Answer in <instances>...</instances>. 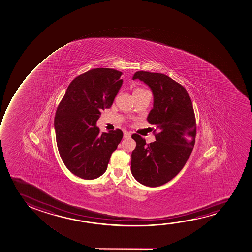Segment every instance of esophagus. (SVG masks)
Wrapping results in <instances>:
<instances>
[{
	"instance_id": "34e87169",
	"label": "esophagus",
	"mask_w": 252,
	"mask_h": 252,
	"mask_svg": "<svg viewBox=\"0 0 252 252\" xmlns=\"http://www.w3.org/2000/svg\"><path fill=\"white\" fill-rule=\"evenodd\" d=\"M131 134L128 131H124V138H130Z\"/></svg>"
}]
</instances>
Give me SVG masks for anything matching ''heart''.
Listing matches in <instances>:
<instances>
[{"instance_id":"heart-1","label":"heart","mask_w":252,"mask_h":252,"mask_svg":"<svg viewBox=\"0 0 252 252\" xmlns=\"http://www.w3.org/2000/svg\"><path fill=\"white\" fill-rule=\"evenodd\" d=\"M145 91L143 89H136L133 93H136V92H141V91Z\"/></svg>"}]
</instances>
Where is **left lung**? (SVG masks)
Returning a JSON list of instances; mask_svg holds the SVG:
<instances>
[{
	"mask_svg": "<svg viewBox=\"0 0 252 252\" xmlns=\"http://www.w3.org/2000/svg\"><path fill=\"white\" fill-rule=\"evenodd\" d=\"M132 79L142 80L153 91L154 103L147 122L156 125L159 132L154 133L156 141L150 144L137 134L131 136L136 142L131 173L145 186H161L172 180L189 158L195 143V114L186 89L167 75L138 71Z\"/></svg>",
	"mask_w": 252,
	"mask_h": 252,
	"instance_id": "1",
	"label": "left lung"
}]
</instances>
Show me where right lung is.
Segmentation results:
<instances>
[{
  "label": "right lung",
  "instance_id": "1",
  "mask_svg": "<svg viewBox=\"0 0 252 252\" xmlns=\"http://www.w3.org/2000/svg\"><path fill=\"white\" fill-rule=\"evenodd\" d=\"M122 72L94 68L68 85L57 108V146L66 167L79 178L92 180L107 169L110 156L122 141L120 129L99 132L96 122L109 109L122 87Z\"/></svg>",
  "mask_w": 252,
  "mask_h": 252
}]
</instances>
